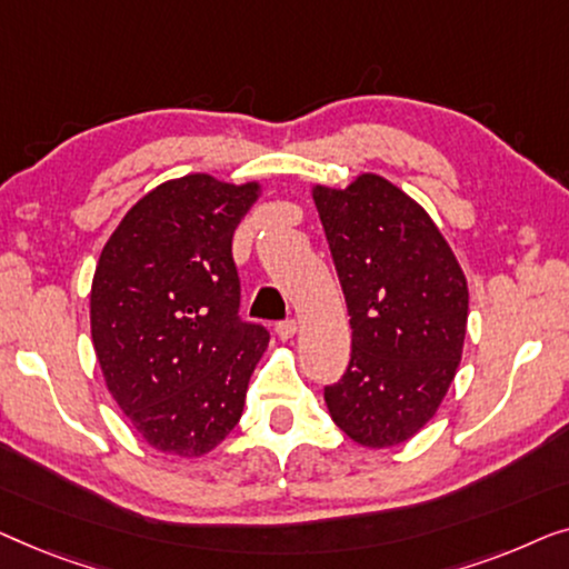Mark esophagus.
I'll use <instances>...</instances> for the list:
<instances>
[{
  "instance_id": "34e87169",
  "label": "esophagus",
  "mask_w": 569,
  "mask_h": 569,
  "mask_svg": "<svg viewBox=\"0 0 569 569\" xmlns=\"http://www.w3.org/2000/svg\"><path fill=\"white\" fill-rule=\"evenodd\" d=\"M276 335H278V338H281V340H291L293 335H296V322H293V319H286V322H278V325H276Z\"/></svg>"
}]
</instances>
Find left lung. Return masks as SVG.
<instances>
[{
	"label": "left lung",
	"mask_w": 569,
	"mask_h": 569,
	"mask_svg": "<svg viewBox=\"0 0 569 569\" xmlns=\"http://www.w3.org/2000/svg\"><path fill=\"white\" fill-rule=\"evenodd\" d=\"M353 330L348 371L325 387L342 433L366 448L399 446L441 407L467 338L469 288L426 208L381 174L315 186Z\"/></svg>",
	"instance_id": "8db88e82"
}]
</instances>
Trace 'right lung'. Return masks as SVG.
<instances>
[{"instance_id":"obj_1","label":"right lung","mask_w":569,"mask_h":569,"mask_svg":"<svg viewBox=\"0 0 569 569\" xmlns=\"http://www.w3.org/2000/svg\"><path fill=\"white\" fill-rule=\"evenodd\" d=\"M260 182L206 172L136 201L102 247L90 327L106 387L143 441L198 459L242 418L270 335L239 319L231 237Z\"/></svg>"}]
</instances>
